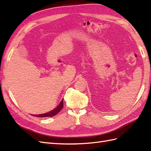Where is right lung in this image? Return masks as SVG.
I'll return each instance as SVG.
<instances>
[{"instance_id": "1", "label": "right lung", "mask_w": 151, "mask_h": 151, "mask_svg": "<svg viewBox=\"0 0 151 151\" xmlns=\"http://www.w3.org/2000/svg\"><path fill=\"white\" fill-rule=\"evenodd\" d=\"M63 100L61 101L60 104H59L58 106L56 108L54 109V110L50 111L48 113L44 114H40V115H33L35 117H52L54 115H56L58 112L61 111V110L63 108Z\"/></svg>"}]
</instances>
